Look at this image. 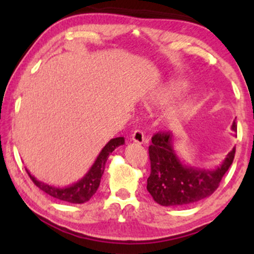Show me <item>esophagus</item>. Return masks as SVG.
<instances>
[{
	"label": "esophagus",
	"instance_id": "esophagus-1",
	"mask_svg": "<svg viewBox=\"0 0 254 254\" xmlns=\"http://www.w3.org/2000/svg\"><path fill=\"white\" fill-rule=\"evenodd\" d=\"M131 141H133L135 143H138V144H144L147 143V138H145L144 133L142 132L141 130H135L132 132V135H131Z\"/></svg>",
	"mask_w": 254,
	"mask_h": 254
}]
</instances>
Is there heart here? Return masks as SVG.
Wrapping results in <instances>:
<instances>
[{"instance_id":"heart-1","label":"heart","mask_w":254,"mask_h":254,"mask_svg":"<svg viewBox=\"0 0 254 254\" xmlns=\"http://www.w3.org/2000/svg\"><path fill=\"white\" fill-rule=\"evenodd\" d=\"M189 84L182 78H173L160 86L159 88L154 89L150 94L144 99V106L147 109H161L167 106L174 99L186 90ZM191 110V104L189 100H182L179 103L170 107L166 111L164 116V124L166 127H174L180 124L186 119Z\"/></svg>"}]
</instances>
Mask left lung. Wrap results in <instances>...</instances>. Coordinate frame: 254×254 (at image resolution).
<instances>
[{
  "instance_id": "left-lung-1",
  "label": "left lung",
  "mask_w": 254,
  "mask_h": 254,
  "mask_svg": "<svg viewBox=\"0 0 254 254\" xmlns=\"http://www.w3.org/2000/svg\"><path fill=\"white\" fill-rule=\"evenodd\" d=\"M232 129L237 130L235 123ZM234 155L235 148H233L217 167H197L185 164L180 159L174 148L172 133H156L149 147L151 172L147 179V190L157 204L164 206H182L199 202L211 196L218 188Z\"/></svg>"
}]
</instances>
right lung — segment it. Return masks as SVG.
<instances>
[{
	"label": "right lung",
	"instance_id": "1",
	"mask_svg": "<svg viewBox=\"0 0 254 254\" xmlns=\"http://www.w3.org/2000/svg\"><path fill=\"white\" fill-rule=\"evenodd\" d=\"M124 143V137H116V138L110 139L106 143V145L101 149L100 153H99L94 164L90 166L88 172H87L81 179H78L76 183L68 186H62V188H61V186L49 185V184L40 182V180H38L36 177L32 176L28 170L26 171H27L32 182L36 184L38 188L45 192V193L50 194L51 197L56 198V199L64 200V202L82 204L88 202L90 198L94 196L95 192H97L99 185H100L101 177H103L104 174L105 164H106L110 154L112 153L116 148H118L119 145H123Z\"/></svg>",
	"mask_w": 254,
	"mask_h": 254
}]
</instances>
